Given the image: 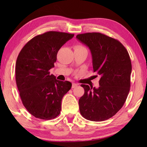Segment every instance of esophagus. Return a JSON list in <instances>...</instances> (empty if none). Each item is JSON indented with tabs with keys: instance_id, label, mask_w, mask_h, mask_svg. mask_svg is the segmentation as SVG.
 Returning a JSON list of instances; mask_svg holds the SVG:
<instances>
[{
	"instance_id": "obj_1",
	"label": "esophagus",
	"mask_w": 147,
	"mask_h": 147,
	"mask_svg": "<svg viewBox=\"0 0 147 147\" xmlns=\"http://www.w3.org/2000/svg\"><path fill=\"white\" fill-rule=\"evenodd\" d=\"M77 86H78V84L73 83V84H72V88H75V87H76Z\"/></svg>"
}]
</instances>
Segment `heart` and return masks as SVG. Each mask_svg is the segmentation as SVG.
<instances>
[{
	"label": "heart",
	"instance_id": "b5f03b06",
	"mask_svg": "<svg viewBox=\"0 0 147 147\" xmlns=\"http://www.w3.org/2000/svg\"><path fill=\"white\" fill-rule=\"evenodd\" d=\"M74 49H86L83 46H81V45H77L75 47V48Z\"/></svg>",
	"mask_w": 147,
	"mask_h": 147
}]
</instances>
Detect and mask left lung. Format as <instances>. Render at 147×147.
Segmentation results:
<instances>
[{
  "label": "left lung",
  "instance_id": "1",
  "mask_svg": "<svg viewBox=\"0 0 147 147\" xmlns=\"http://www.w3.org/2000/svg\"><path fill=\"white\" fill-rule=\"evenodd\" d=\"M92 53L93 72L100 76L99 87L81 85L85 93L79 100L80 111L86 119L103 121L123 107L131 86V62L127 50L117 40L100 33L76 36Z\"/></svg>",
  "mask_w": 147,
  "mask_h": 147
}]
</instances>
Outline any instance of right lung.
<instances>
[{
	"instance_id": "1",
	"label": "right lung",
	"mask_w": 147,
	"mask_h": 147,
	"mask_svg": "<svg viewBox=\"0 0 147 147\" xmlns=\"http://www.w3.org/2000/svg\"><path fill=\"white\" fill-rule=\"evenodd\" d=\"M74 34L45 32L28 42L16 63V82L24 107L34 117L50 120L57 117L69 82L56 80L49 70L54 67L59 50Z\"/></svg>"
}]
</instances>
